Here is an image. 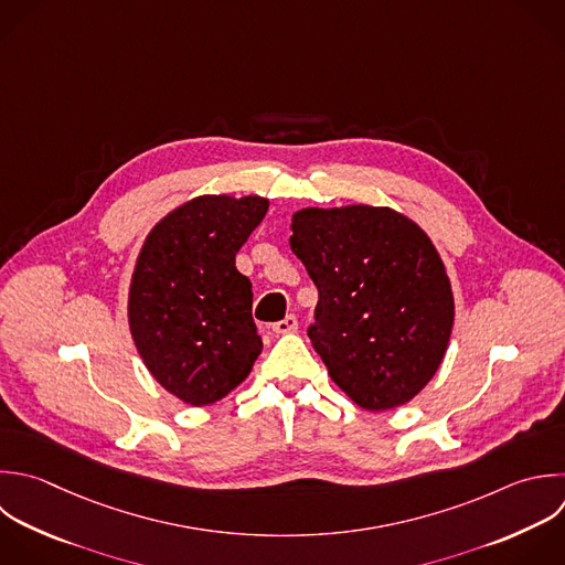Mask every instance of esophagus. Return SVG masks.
I'll return each mask as SVG.
<instances>
[{"label":"esophagus","mask_w":565,"mask_h":565,"mask_svg":"<svg viewBox=\"0 0 565 565\" xmlns=\"http://www.w3.org/2000/svg\"><path fill=\"white\" fill-rule=\"evenodd\" d=\"M271 331L274 333H294V331H298V318L294 316V313H289L285 320H278V322H274L271 324Z\"/></svg>","instance_id":"obj_1"}]
</instances>
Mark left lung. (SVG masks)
I'll list each match as a JSON object with an SVG mask.
<instances>
[{
	"label": "left lung",
	"mask_w": 565,
	"mask_h": 565,
	"mask_svg": "<svg viewBox=\"0 0 565 565\" xmlns=\"http://www.w3.org/2000/svg\"><path fill=\"white\" fill-rule=\"evenodd\" d=\"M294 254L318 287L309 340L331 380L362 408L413 399L439 369L455 318L430 238L391 207H307Z\"/></svg>",
	"instance_id": "1"
}]
</instances>
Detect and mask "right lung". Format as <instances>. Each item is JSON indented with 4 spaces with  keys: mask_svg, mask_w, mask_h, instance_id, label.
Here are the masks:
<instances>
[{
    "mask_svg": "<svg viewBox=\"0 0 565 565\" xmlns=\"http://www.w3.org/2000/svg\"><path fill=\"white\" fill-rule=\"evenodd\" d=\"M269 207L260 196H199L146 238L132 274L128 320L154 380L192 406L225 397L263 351L252 282L236 254Z\"/></svg>",
    "mask_w": 565,
    "mask_h": 565,
    "instance_id": "1",
    "label": "right lung"
}]
</instances>
